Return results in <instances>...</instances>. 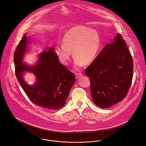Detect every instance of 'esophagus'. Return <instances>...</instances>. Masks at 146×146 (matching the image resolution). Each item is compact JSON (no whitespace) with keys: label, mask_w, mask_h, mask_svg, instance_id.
I'll use <instances>...</instances> for the list:
<instances>
[{"label":"esophagus","mask_w":146,"mask_h":146,"mask_svg":"<svg viewBox=\"0 0 146 146\" xmlns=\"http://www.w3.org/2000/svg\"><path fill=\"white\" fill-rule=\"evenodd\" d=\"M82 74L81 73H76V78H78L79 76H82Z\"/></svg>","instance_id":"34e87169"}]
</instances>
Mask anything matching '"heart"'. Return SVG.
<instances>
[{
  "mask_svg": "<svg viewBox=\"0 0 146 146\" xmlns=\"http://www.w3.org/2000/svg\"><path fill=\"white\" fill-rule=\"evenodd\" d=\"M62 44H57L55 52L59 60L66 64L70 60L72 52L76 68H80L84 63L94 61L101 45L100 35L95 30L82 26H76L70 29L63 36Z\"/></svg>",
  "mask_w": 146,
  "mask_h": 146,
  "instance_id": "heart-1",
  "label": "heart"
}]
</instances>
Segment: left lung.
Here are the masks:
<instances>
[{
  "label": "left lung",
  "mask_w": 146,
  "mask_h": 146,
  "mask_svg": "<svg viewBox=\"0 0 146 146\" xmlns=\"http://www.w3.org/2000/svg\"><path fill=\"white\" fill-rule=\"evenodd\" d=\"M133 60L121 35L117 33L85 70L91 94L98 107L107 108L123 100L132 83Z\"/></svg>",
  "instance_id": "obj_1"
}]
</instances>
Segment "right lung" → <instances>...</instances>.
<instances>
[{"label":"right lung","mask_w":146,"mask_h":146,"mask_svg":"<svg viewBox=\"0 0 146 146\" xmlns=\"http://www.w3.org/2000/svg\"><path fill=\"white\" fill-rule=\"evenodd\" d=\"M28 44V38L25 34L14 54L17 79L33 104L45 109L58 110L66 104L70 90L76 82L75 76L59 62L53 47L40 53L35 65H27L22 61ZM27 71L33 72L37 78L33 86L28 85L23 78Z\"/></svg>","instance_id":"1"}]
</instances>
